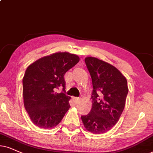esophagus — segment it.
Listing matches in <instances>:
<instances>
[{
  "label": "esophagus",
  "instance_id": "1",
  "mask_svg": "<svg viewBox=\"0 0 153 153\" xmlns=\"http://www.w3.org/2000/svg\"><path fill=\"white\" fill-rule=\"evenodd\" d=\"M73 100H74V101L76 102V103H78V102L80 100V98H79V97H73Z\"/></svg>",
  "mask_w": 153,
  "mask_h": 153
}]
</instances>
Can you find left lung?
<instances>
[{"instance_id":"1","label":"left lung","mask_w":153,"mask_h":153,"mask_svg":"<svg viewBox=\"0 0 153 153\" xmlns=\"http://www.w3.org/2000/svg\"><path fill=\"white\" fill-rule=\"evenodd\" d=\"M92 78V107L81 119L90 132L101 134L118 122L128 92L127 80L117 68L94 57L85 59Z\"/></svg>"}]
</instances>
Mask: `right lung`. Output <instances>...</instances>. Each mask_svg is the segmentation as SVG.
<instances>
[{"label": "right lung", "mask_w": 153, "mask_h": 153, "mask_svg": "<svg viewBox=\"0 0 153 153\" xmlns=\"http://www.w3.org/2000/svg\"><path fill=\"white\" fill-rule=\"evenodd\" d=\"M80 58L68 52H58L42 57L29 65L22 79L24 105L36 126L50 128L57 126L70 108L71 97L64 92L65 73Z\"/></svg>", "instance_id": "obj_1"}]
</instances>
